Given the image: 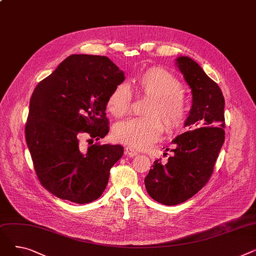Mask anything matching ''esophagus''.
<instances>
[{
	"label": "esophagus",
	"mask_w": 256,
	"mask_h": 256,
	"mask_svg": "<svg viewBox=\"0 0 256 256\" xmlns=\"http://www.w3.org/2000/svg\"><path fill=\"white\" fill-rule=\"evenodd\" d=\"M124 154H126V156H128L130 158H132V156H137V154H138V152H137L135 150L130 148V147H126Z\"/></svg>",
	"instance_id": "esophagus-1"
}]
</instances>
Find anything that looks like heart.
Listing matches in <instances>:
<instances>
[{
	"label": "heart",
	"mask_w": 256,
	"mask_h": 256,
	"mask_svg": "<svg viewBox=\"0 0 256 256\" xmlns=\"http://www.w3.org/2000/svg\"><path fill=\"white\" fill-rule=\"evenodd\" d=\"M140 96H150L144 114L116 124L113 137L132 148L145 150L154 144L164 132L162 118L169 132L180 130L188 116V102L180 80L163 67H152L132 78ZM132 92L119 84L108 96L106 108L115 117L126 116L130 111Z\"/></svg>",
	"instance_id": "heart-1"
}]
</instances>
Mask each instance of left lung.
Listing matches in <instances>:
<instances>
[{"label":"left lung","mask_w":256,"mask_h":256,"mask_svg":"<svg viewBox=\"0 0 256 256\" xmlns=\"http://www.w3.org/2000/svg\"><path fill=\"white\" fill-rule=\"evenodd\" d=\"M192 92L186 130L172 140L166 163L160 160L144 180L150 196L160 204L176 206L194 196L210 180L225 140L224 96L220 87L197 62L178 57L176 63ZM167 156V154H164Z\"/></svg>","instance_id":"left-lung-1"}]
</instances>
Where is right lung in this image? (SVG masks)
I'll return each instance as SVG.
<instances>
[{
	"label": "right lung",
	"mask_w": 256,
	"mask_h": 256,
	"mask_svg": "<svg viewBox=\"0 0 256 256\" xmlns=\"http://www.w3.org/2000/svg\"><path fill=\"white\" fill-rule=\"evenodd\" d=\"M124 78L108 57L72 55L34 89L26 141L37 178L52 195L84 204L104 191L124 147L96 143L85 148L80 139L100 140L109 132L106 102Z\"/></svg>",
	"instance_id": "obj_1"
}]
</instances>
